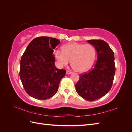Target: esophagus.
I'll use <instances>...</instances> for the list:
<instances>
[{"label": "esophagus", "mask_w": 132, "mask_h": 132, "mask_svg": "<svg viewBox=\"0 0 132 132\" xmlns=\"http://www.w3.org/2000/svg\"><path fill=\"white\" fill-rule=\"evenodd\" d=\"M71 73H72V72H71V71H70L67 70V71H66V74H71Z\"/></svg>", "instance_id": "obj_1"}]
</instances>
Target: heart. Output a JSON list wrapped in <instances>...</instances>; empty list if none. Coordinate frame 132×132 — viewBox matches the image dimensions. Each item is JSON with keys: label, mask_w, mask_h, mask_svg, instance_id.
Returning <instances> with one entry per match:
<instances>
[{"label": "heart", "mask_w": 132, "mask_h": 132, "mask_svg": "<svg viewBox=\"0 0 132 132\" xmlns=\"http://www.w3.org/2000/svg\"><path fill=\"white\" fill-rule=\"evenodd\" d=\"M54 55L60 67L67 65L71 59V64L75 70L82 73L93 65L96 57V51L90 44L71 43L64 46L62 51H55Z\"/></svg>", "instance_id": "heart-1"}]
</instances>
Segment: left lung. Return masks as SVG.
Segmentation results:
<instances>
[{
  "label": "left lung",
  "instance_id": "obj_1",
  "mask_svg": "<svg viewBox=\"0 0 132 132\" xmlns=\"http://www.w3.org/2000/svg\"><path fill=\"white\" fill-rule=\"evenodd\" d=\"M87 42L96 50L97 60L93 70L80 75L75 90L84 99L93 101L103 97L111 89L116 70L114 56L105 41L91 39Z\"/></svg>",
  "mask_w": 132,
  "mask_h": 132
}]
</instances>
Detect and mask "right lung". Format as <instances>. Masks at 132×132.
Listing matches in <instances>:
<instances>
[{"label":"right lung","instance_id":"1","mask_svg":"<svg viewBox=\"0 0 132 132\" xmlns=\"http://www.w3.org/2000/svg\"><path fill=\"white\" fill-rule=\"evenodd\" d=\"M57 38L42 36L34 39L22 55L20 78L26 93L38 100L50 98L57 93L66 70L55 67L53 50Z\"/></svg>","mask_w":132,"mask_h":132}]
</instances>
